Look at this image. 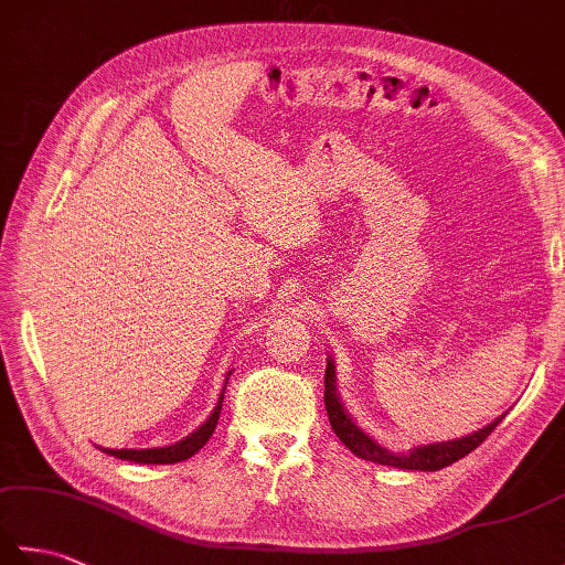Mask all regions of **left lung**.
<instances>
[{
	"instance_id": "left-lung-1",
	"label": "left lung",
	"mask_w": 565,
	"mask_h": 565,
	"mask_svg": "<svg viewBox=\"0 0 565 565\" xmlns=\"http://www.w3.org/2000/svg\"><path fill=\"white\" fill-rule=\"evenodd\" d=\"M326 411H328L334 435H338L344 447L352 454H356L359 459L374 461L381 466L407 468V471H439V468L451 466L454 461L463 459V456L471 454L478 444H483V439L502 423V417H505L500 415L495 423H490L488 427L478 429L473 435L461 437V439L425 444V447H415L411 454H391L386 447H381L376 439H371L366 431L354 423L352 415L344 411L338 388H334L332 359H328V369H326Z\"/></svg>"
}]
</instances>
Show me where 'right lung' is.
Instances as JSON below:
<instances>
[{
  "mask_svg": "<svg viewBox=\"0 0 565 565\" xmlns=\"http://www.w3.org/2000/svg\"><path fill=\"white\" fill-rule=\"evenodd\" d=\"M227 376H231V371H227ZM225 376V383H227ZM225 393V386H223ZM223 393L218 403H215L213 413L209 415L206 423H203L196 431H191V435L182 441L172 444V447H154V449H102L109 456H116V459H124V461H136V463H177V461H186L194 456L203 444H206L213 435L215 425H218V417H221V407H223Z\"/></svg>",
  "mask_w": 565,
  "mask_h": 565,
  "instance_id": "add662e5",
  "label": "right lung"
}]
</instances>
